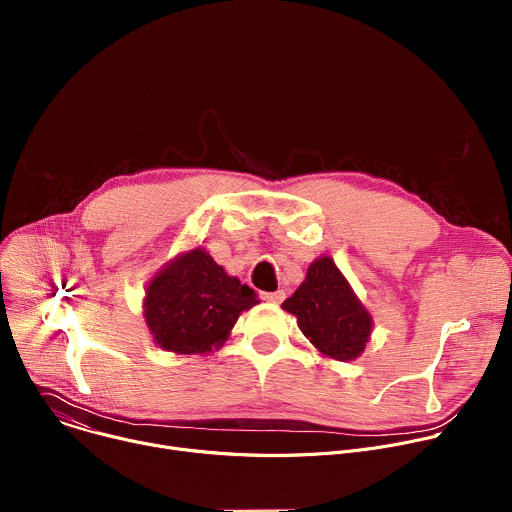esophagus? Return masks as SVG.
<instances>
[{"label":"esophagus","mask_w":512,"mask_h":512,"mask_svg":"<svg viewBox=\"0 0 512 512\" xmlns=\"http://www.w3.org/2000/svg\"><path fill=\"white\" fill-rule=\"evenodd\" d=\"M261 298L265 302H271V304H281L285 300V291L283 289H277V291H263Z\"/></svg>","instance_id":"1"}]
</instances>
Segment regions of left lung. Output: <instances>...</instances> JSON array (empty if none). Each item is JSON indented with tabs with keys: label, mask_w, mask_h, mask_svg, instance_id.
I'll use <instances>...</instances> for the list:
<instances>
[{
	"label": "left lung",
	"mask_w": 512,
	"mask_h": 512,
	"mask_svg": "<svg viewBox=\"0 0 512 512\" xmlns=\"http://www.w3.org/2000/svg\"><path fill=\"white\" fill-rule=\"evenodd\" d=\"M281 308L298 318L304 336L324 356L354 360L371 338V314L330 257L310 263L304 283Z\"/></svg>",
	"instance_id": "1"
}]
</instances>
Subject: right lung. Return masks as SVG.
Here are the masks:
<instances>
[{
	"label": "right lung",
	"mask_w": 512,
	"mask_h": 512,
	"mask_svg": "<svg viewBox=\"0 0 512 512\" xmlns=\"http://www.w3.org/2000/svg\"><path fill=\"white\" fill-rule=\"evenodd\" d=\"M255 304V291L198 247L180 253L154 275L145 291L143 316L160 348L206 354L223 346L239 314Z\"/></svg>",
	"instance_id": "1"
}]
</instances>
